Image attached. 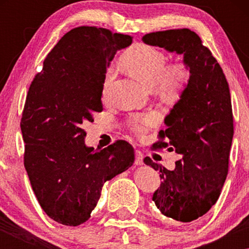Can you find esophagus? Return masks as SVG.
<instances>
[{"instance_id": "esophagus-1", "label": "esophagus", "mask_w": 249, "mask_h": 249, "mask_svg": "<svg viewBox=\"0 0 249 249\" xmlns=\"http://www.w3.org/2000/svg\"><path fill=\"white\" fill-rule=\"evenodd\" d=\"M142 159H144V156H142V151L136 150V153H135V165L142 166L144 163L142 162Z\"/></svg>"}]
</instances>
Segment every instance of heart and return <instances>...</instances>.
Wrapping results in <instances>:
<instances>
[{
  "label": "heart",
  "instance_id": "obj_1",
  "mask_svg": "<svg viewBox=\"0 0 249 249\" xmlns=\"http://www.w3.org/2000/svg\"><path fill=\"white\" fill-rule=\"evenodd\" d=\"M122 62L125 70L149 88L166 96H177L182 92L190 81V70L183 62L167 66V57L157 48L147 44H138L124 53ZM114 71L109 70L104 80V94H107ZM159 116L150 112L142 115L133 116L129 126L135 133L142 135L147 129L157 125Z\"/></svg>",
  "mask_w": 249,
  "mask_h": 249
}]
</instances>
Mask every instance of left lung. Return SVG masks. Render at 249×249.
<instances>
[{"label": "left lung", "instance_id": "left-lung-1", "mask_svg": "<svg viewBox=\"0 0 249 249\" xmlns=\"http://www.w3.org/2000/svg\"><path fill=\"white\" fill-rule=\"evenodd\" d=\"M142 40L182 54L190 70V81L165 119L168 128L159 134L169 142L156 144L159 148L170 146L168 149L182 159L176 161L174 170L144 159L162 179L153 196L157 209L178 223H189L215 204L229 171L234 133L229 83L212 53L190 29L149 33Z\"/></svg>", "mask_w": 249, "mask_h": 249}]
</instances>
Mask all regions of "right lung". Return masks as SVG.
I'll return each instance as SVG.
<instances>
[{"label": "right lung", "mask_w": 249, "mask_h": 249, "mask_svg": "<svg viewBox=\"0 0 249 249\" xmlns=\"http://www.w3.org/2000/svg\"><path fill=\"white\" fill-rule=\"evenodd\" d=\"M132 41L105 28L71 29L29 87L20 122L25 169L41 209L60 224L89 220L103 184L134 163L128 142L94 149L86 145L81 127L102 112L107 69L117 50Z\"/></svg>", "instance_id": "1"}]
</instances>
